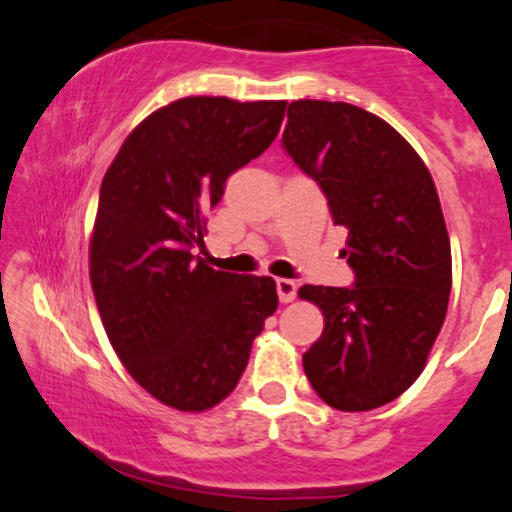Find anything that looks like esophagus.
Segmentation results:
<instances>
[{"label": "esophagus", "instance_id": "esophagus-1", "mask_svg": "<svg viewBox=\"0 0 512 512\" xmlns=\"http://www.w3.org/2000/svg\"><path fill=\"white\" fill-rule=\"evenodd\" d=\"M296 291V282H291V279H277V296L282 303H293V300H296Z\"/></svg>", "mask_w": 512, "mask_h": 512}]
</instances>
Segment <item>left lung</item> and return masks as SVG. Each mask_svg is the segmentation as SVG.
Wrapping results in <instances>:
<instances>
[{
    "label": "left lung",
    "instance_id": "left-lung-1",
    "mask_svg": "<svg viewBox=\"0 0 512 512\" xmlns=\"http://www.w3.org/2000/svg\"><path fill=\"white\" fill-rule=\"evenodd\" d=\"M282 146L324 191L347 228L356 282L300 286L324 312V333L303 354L312 389L342 412L387 405L422 375L443 328L452 251L431 172L380 116L347 102L298 100Z\"/></svg>",
    "mask_w": 512,
    "mask_h": 512
}]
</instances>
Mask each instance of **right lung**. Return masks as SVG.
<instances>
[{
	"mask_svg": "<svg viewBox=\"0 0 512 512\" xmlns=\"http://www.w3.org/2000/svg\"><path fill=\"white\" fill-rule=\"evenodd\" d=\"M284 100L181 97L125 137L102 179L90 284L111 347L139 387L205 412L237 387L277 310L272 277L209 268L207 219L223 184L275 142Z\"/></svg>",
	"mask_w": 512,
	"mask_h": 512,
	"instance_id": "add662e5",
	"label": "right lung"
}]
</instances>
